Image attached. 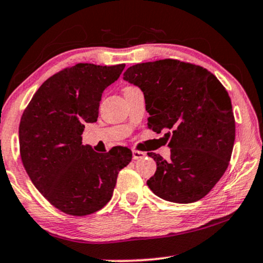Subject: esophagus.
I'll return each instance as SVG.
<instances>
[{"label":"esophagus","mask_w":263,"mask_h":263,"mask_svg":"<svg viewBox=\"0 0 263 263\" xmlns=\"http://www.w3.org/2000/svg\"><path fill=\"white\" fill-rule=\"evenodd\" d=\"M144 156H145L144 152H139V151H136V149H132V158H134L135 160H139V159L144 158Z\"/></svg>","instance_id":"esophagus-1"}]
</instances>
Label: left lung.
I'll return each mask as SVG.
<instances>
[{
	"mask_svg": "<svg viewBox=\"0 0 263 263\" xmlns=\"http://www.w3.org/2000/svg\"><path fill=\"white\" fill-rule=\"evenodd\" d=\"M124 80L142 89L149 128L168 131L170 159L148 153L156 161L148 187L167 201L200 200L223 176L233 151L235 121L228 92L205 68L176 59L132 65Z\"/></svg>",
	"mask_w": 263,
	"mask_h": 263,
	"instance_id": "8db88e82",
	"label": "left lung"
}]
</instances>
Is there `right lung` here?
Instances as JSON below:
<instances>
[{
  "mask_svg": "<svg viewBox=\"0 0 263 263\" xmlns=\"http://www.w3.org/2000/svg\"><path fill=\"white\" fill-rule=\"evenodd\" d=\"M124 68L79 63L63 69L43 82L22 115L23 165L37 191L68 215L86 216L104 208L119 171L132 159L126 147L97 153L82 144L81 137L85 125L97 121L103 91Z\"/></svg>",
  "mask_w": 263,
  "mask_h": 263,
  "instance_id": "right-lung-1",
  "label": "right lung"
}]
</instances>
